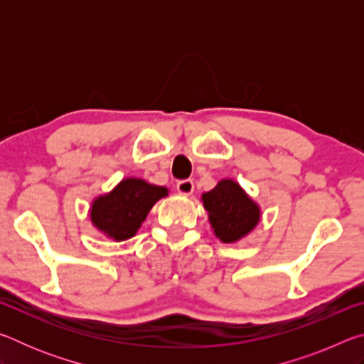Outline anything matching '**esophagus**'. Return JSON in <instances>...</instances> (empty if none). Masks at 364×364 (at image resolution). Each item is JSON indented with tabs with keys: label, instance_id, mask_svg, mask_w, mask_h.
I'll return each instance as SVG.
<instances>
[{
	"label": "esophagus",
	"instance_id": "obj_1",
	"mask_svg": "<svg viewBox=\"0 0 364 364\" xmlns=\"http://www.w3.org/2000/svg\"><path fill=\"white\" fill-rule=\"evenodd\" d=\"M176 189L181 196H191L194 193V183L193 180H181L176 183Z\"/></svg>",
	"mask_w": 364,
	"mask_h": 364
}]
</instances>
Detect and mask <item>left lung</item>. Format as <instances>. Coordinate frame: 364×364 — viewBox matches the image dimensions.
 <instances>
[{"label":"left lung","mask_w":364,"mask_h":364,"mask_svg":"<svg viewBox=\"0 0 364 364\" xmlns=\"http://www.w3.org/2000/svg\"><path fill=\"white\" fill-rule=\"evenodd\" d=\"M202 204L215 236L225 244L241 241L262 218L260 205L231 178L220 180L212 191L202 194Z\"/></svg>","instance_id":"1"}]
</instances>
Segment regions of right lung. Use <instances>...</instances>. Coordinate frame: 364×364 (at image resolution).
I'll return each instance as SVG.
<instances>
[{"mask_svg":"<svg viewBox=\"0 0 364 364\" xmlns=\"http://www.w3.org/2000/svg\"><path fill=\"white\" fill-rule=\"evenodd\" d=\"M167 196V188L141 178H125L110 193L91 202V223L115 242L127 241L138 232L156 202Z\"/></svg>","mask_w":364,"mask_h":364,"instance_id":"1","label":"right lung"}]
</instances>
